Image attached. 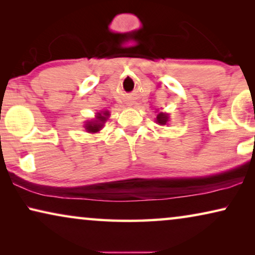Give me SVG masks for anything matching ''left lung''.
<instances>
[{"label":"left lung","mask_w":255,"mask_h":255,"mask_svg":"<svg viewBox=\"0 0 255 255\" xmlns=\"http://www.w3.org/2000/svg\"><path fill=\"white\" fill-rule=\"evenodd\" d=\"M167 121H168V116L165 114H159L158 116H156V122H158L160 125H165L167 123Z\"/></svg>","instance_id":"left-lung-1"}]
</instances>
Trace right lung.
<instances>
[{
	"label": "right lung",
	"mask_w": 255,
	"mask_h": 255,
	"mask_svg": "<svg viewBox=\"0 0 255 255\" xmlns=\"http://www.w3.org/2000/svg\"><path fill=\"white\" fill-rule=\"evenodd\" d=\"M108 116H109V113H108V111H106V113H103V114L97 115V118L95 121L92 122V123L87 124V127H86L87 131H88V132L100 131L101 128L103 127V123L107 121Z\"/></svg>",
	"instance_id": "right-lung-1"
}]
</instances>
